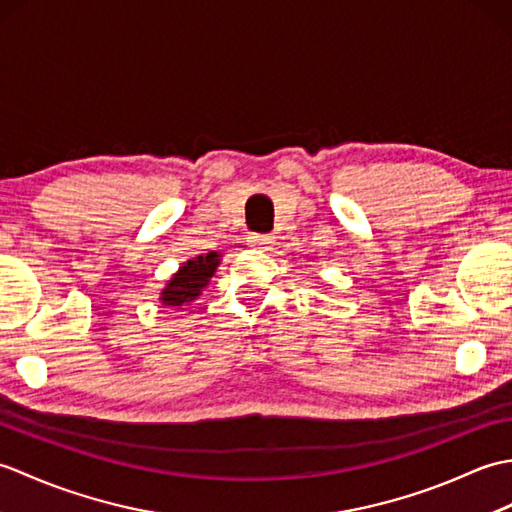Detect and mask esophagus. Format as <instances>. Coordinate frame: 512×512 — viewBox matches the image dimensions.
I'll return each mask as SVG.
<instances>
[{"label":"esophagus","instance_id":"obj_1","mask_svg":"<svg viewBox=\"0 0 512 512\" xmlns=\"http://www.w3.org/2000/svg\"><path fill=\"white\" fill-rule=\"evenodd\" d=\"M250 242V246H257V248H262V250H270L273 248V244H275V237L273 235H253L248 239Z\"/></svg>","mask_w":512,"mask_h":512}]
</instances>
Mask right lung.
<instances>
[{"mask_svg": "<svg viewBox=\"0 0 512 512\" xmlns=\"http://www.w3.org/2000/svg\"><path fill=\"white\" fill-rule=\"evenodd\" d=\"M220 262L222 253H217V250L187 259V262L169 277L165 288L160 290L158 301L167 308L189 306V303L198 299L202 295V290L209 286V281L215 275Z\"/></svg>", "mask_w": 512, "mask_h": 512, "instance_id": "right-lung-1", "label": "right lung"}]
</instances>
